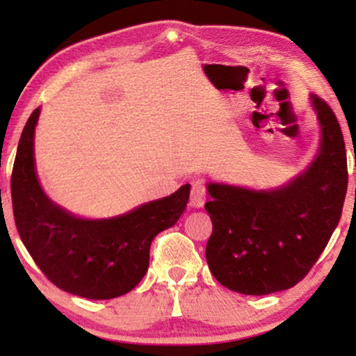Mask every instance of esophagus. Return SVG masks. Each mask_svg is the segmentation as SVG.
Segmentation results:
<instances>
[{
	"label": "esophagus",
	"mask_w": 356,
	"mask_h": 356,
	"mask_svg": "<svg viewBox=\"0 0 356 356\" xmlns=\"http://www.w3.org/2000/svg\"><path fill=\"white\" fill-rule=\"evenodd\" d=\"M207 199V186L202 179H196L191 186V206L202 207Z\"/></svg>",
	"instance_id": "1"
}]
</instances>
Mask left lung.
Masks as SVG:
<instances>
[{"instance_id":"obj_1","label":"left lung","mask_w":356,"mask_h":356,"mask_svg":"<svg viewBox=\"0 0 356 356\" xmlns=\"http://www.w3.org/2000/svg\"><path fill=\"white\" fill-rule=\"evenodd\" d=\"M323 139L313 165L272 191L211 183L206 211L212 233L206 259L223 286L269 295L303 280L339 225L348 170L342 129L334 111L311 95Z\"/></svg>"}]
</instances>
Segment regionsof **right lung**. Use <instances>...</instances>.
I'll use <instances>...</instances> for the list:
<instances>
[{
    "instance_id": "1",
    "label": "right lung",
    "mask_w": 356,
    "mask_h": 356,
    "mask_svg": "<svg viewBox=\"0 0 356 356\" xmlns=\"http://www.w3.org/2000/svg\"><path fill=\"white\" fill-rule=\"evenodd\" d=\"M33 110L19 139L11 175L13 212L29 254L51 284L67 293L110 300L128 293L149 269V251L160 232L173 227L189 199V184L172 196L108 220L77 218L42 191L33 165Z\"/></svg>"
}]
</instances>
